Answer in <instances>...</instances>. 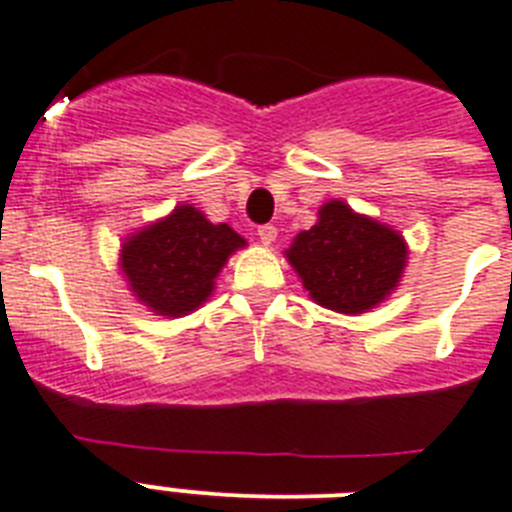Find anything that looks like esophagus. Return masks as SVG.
Here are the masks:
<instances>
[{
    "label": "esophagus",
    "mask_w": 512,
    "mask_h": 512,
    "mask_svg": "<svg viewBox=\"0 0 512 512\" xmlns=\"http://www.w3.org/2000/svg\"><path fill=\"white\" fill-rule=\"evenodd\" d=\"M274 238H277V227H272V225L259 227V240L264 243V246H272Z\"/></svg>",
    "instance_id": "34e87169"
}]
</instances>
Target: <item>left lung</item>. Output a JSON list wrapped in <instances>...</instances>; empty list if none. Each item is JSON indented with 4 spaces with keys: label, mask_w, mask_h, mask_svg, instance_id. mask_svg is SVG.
<instances>
[{
    "label": "left lung",
    "mask_w": 512,
    "mask_h": 512,
    "mask_svg": "<svg viewBox=\"0 0 512 512\" xmlns=\"http://www.w3.org/2000/svg\"><path fill=\"white\" fill-rule=\"evenodd\" d=\"M285 259L311 301L356 316L377 308L398 290L408 264V243L390 225L332 198L316 214V225L295 235Z\"/></svg>",
    "instance_id": "obj_1"
}]
</instances>
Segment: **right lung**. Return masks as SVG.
Returning <instances> with one entry per match:
<instances>
[{
  "mask_svg": "<svg viewBox=\"0 0 512 512\" xmlns=\"http://www.w3.org/2000/svg\"><path fill=\"white\" fill-rule=\"evenodd\" d=\"M246 240L225 222H209L193 204L130 232L120 246V272L141 306L177 319L209 301L217 277Z\"/></svg>",
  "mask_w": 512,
  "mask_h": 512,
  "instance_id": "1",
  "label": "right lung"
}]
</instances>
